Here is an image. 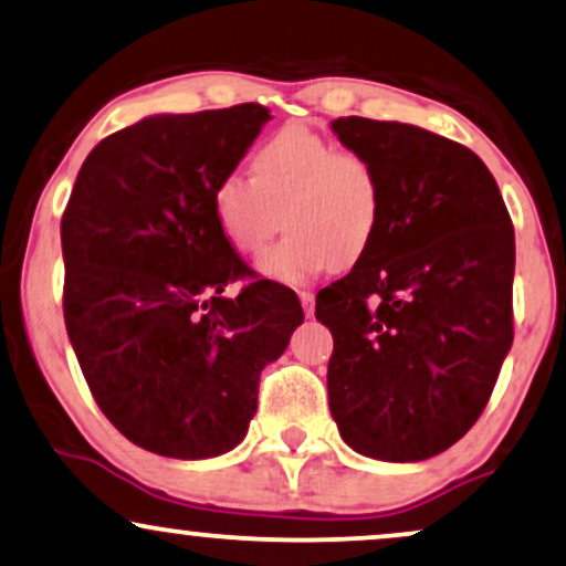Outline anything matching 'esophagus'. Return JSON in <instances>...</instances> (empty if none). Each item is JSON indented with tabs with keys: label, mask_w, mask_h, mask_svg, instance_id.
Here are the masks:
<instances>
[{
	"label": "esophagus",
	"mask_w": 566,
	"mask_h": 566,
	"mask_svg": "<svg viewBox=\"0 0 566 566\" xmlns=\"http://www.w3.org/2000/svg\"><path fill=\"white\" fill-rule=\"evenodd\" d=\"M300 303H303V311H305L307 318H311L313 313H316V295H313L311 290L300 292Z\"/></svg>",
	"instance_id": "1"
}]
</instances>
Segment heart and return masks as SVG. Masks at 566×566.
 <instances>
[{
	"instance_id": "b5f03b06",
	"label": "heart",
	"mask_w": 566,
	"mask_h": 566,
	"mask_svg": "<svg viewBox=\"0 0 566 566\" xmlns=\"http://www.w3.org/2000/svg\"><path fill=\"white\" fill-rule=\"evenodd\" d=\"M211 206L221 234L242 255L261 253L282 213L290 234L255 269L276 282L303 284L366 253L381 224L384 190L368 156L290 125L255 151L253 177H219Z\"/></svg>"
}]
</instances>
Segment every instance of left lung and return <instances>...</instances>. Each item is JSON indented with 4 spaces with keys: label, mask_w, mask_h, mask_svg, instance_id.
<instances>
[{
    "label": "left lung",
    "mask_w": 566,
    "mask_h": 566,
    "mask_svg": "<svg viewBox=\"0 0 566 566\" xmlns=\"http://www.w3.org/2000/svg\"><path fill=\"white\" fill-rule=\"evenodd\" d=\"M332 130L376 167L384 211L353 271L316 297L334 336L328 407L357 454L420 462L475 426L512 347V219L460 143L366 117Z\"/></svg>",
    "instance_id": "left-lung-1"
}]
</instances>
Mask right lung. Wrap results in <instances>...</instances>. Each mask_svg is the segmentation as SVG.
I'll list each match as a JSON object with an SVG mask.
<instances>
[{"label":"right lung","mask_w":566,"mask_h":566,"mask_svg":"<svg viewBox=\"0 0 566 566\" xmlns=\"http://www.w3.org/2000/svg\"><path fill=\"white\" fill-rule=\"evenodd\" d=\"M271 119L240 104L154 114L98 143L62 217L64 326L88 389L135 447L209 460L245 439L261 370L303 324L292 290L253 279L211 192Z\"/></svg>","instance_id":"obj_1"}]
</instances>
